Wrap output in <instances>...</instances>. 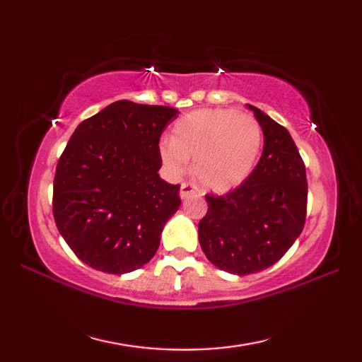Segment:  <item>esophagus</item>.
I'll use <instances>...</instances> for the list:
<instances>
[{"instance_id":"obj_1","label":"esophagus","mask_w":362,"mask_h":362,"mask_svg":"<svg viewBox=\"0 0 362 362\" xmlns=\"http://www.w3.org/2000/svg\"><path fill=\"white\" fill-rule=\"evenodd\" d=\"M196 194V188L191 185L188 182H183L180 187V199H188L191 196Z\"/></svg>"}]
</instances>
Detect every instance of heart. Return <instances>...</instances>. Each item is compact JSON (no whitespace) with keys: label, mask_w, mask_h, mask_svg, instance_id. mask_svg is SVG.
<instances>
[{"label":"heart","mask_w":362,"mask_h":362,"mask_svg":"<svg viewBox=\"0 0 362 362\" xmlns=\"http://www.w3.org/2000/svg\"><path fill=\"white\" fill-rule=\"evenodd\" d=\"M168 169L182 174L194 158L193 174L206 189L230 191L247 179L263 149V129L255 117L233 109H202L175 121L173 136L160 140Z\"/></svg>","instance_id":"obj_1"}]
</instances>
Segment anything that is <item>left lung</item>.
<instances>
[{"mask_svg": "<svg viewBox=\"0 0 362 362\" xmlns=\"http://www.w3.org/2000/svg\"><path fill=\"white\" fill-rule=\"evenodd\" d=\"M264 148L252 174L224 196L206 194L209 210L199 222V243L222 271L249 275L275 264L306 219L308 183L289 132L253 105Z\"/></svg>", "mask_w": 362, "mask_h": 362, "instance_id": "8db88e82", "label": "left lung"}]
</instances>
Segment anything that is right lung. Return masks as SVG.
Segmentation results:
<instances>
[{
	"instance_id": "add662e5",
	"label": "right lung",
	"mask_w": 362,
	"mask_h": 362,
	"mask_svg": "<svg viewBox=\"0 0 362 362\" xmlns=\"http://www.w3.org/2000/svg\"><path fill=\"white\" fill-rule=\"evenodd\" d=\"M177 113L122 99L82 121L60 156L54 221L76 257L96 271L119 275L149 263L179 210L180 185L158 175L160 136Z\"/></svg>"
}]
</instances>
